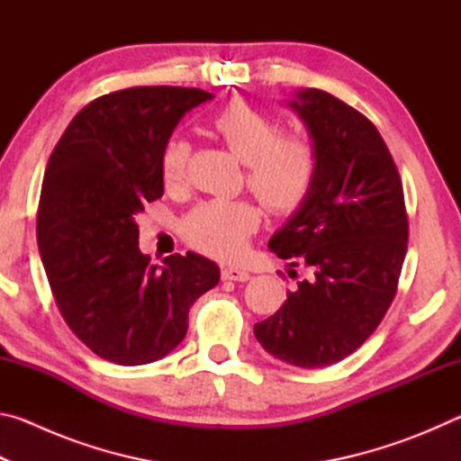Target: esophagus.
Returning <instances> with one entry per match:
<instances>
[{"label": "esophagus", "instance_id": "esophagus-1", "mask_svg": "<svg viewBox=\"0 0 461 461\" xmlns=\"http://www.w3.org/2000/svg\"><path fill=\"white\" fill-rule=\"evenodd\" d=\"M221 278L223 280H233V283H246V280H249V275L246 270H241L238 267H223L221 268Z\"/></svg>", "mask_w": 461, "mask_h": 461}]
</instances>
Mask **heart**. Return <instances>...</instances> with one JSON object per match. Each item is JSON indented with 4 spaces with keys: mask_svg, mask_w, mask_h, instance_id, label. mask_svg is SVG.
<instances>
[{
    "mask_svg": "<svg viewBox=\"0 0 461 461\" xmlns=\"http://www.w3.org/2000/svg\"><path fill=\"white\" fill-rule=\"evenodd\" d=\"M209 128L246 165V183L272 213H293L313 189L319 150L303 131H280V123L244 99H231L215 112ZM191 146L168 138L160 152V176L167 189L186 178ZM260 209L249 201H203L183 217L181 233L193 248L215 258H236L258 230Z\"/></svg>",
    "mask_w": 461,
    "mask_h": 461,
    "instance_id": "1",
    "label": "heart"
}]
</instances>
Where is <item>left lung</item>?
Wrapping results in <instances>:
<instances>
[{
  "mask_svg": "<svg viewBox=\"0 0 461 461\" xmlns=\"http://www.w3.org/2000/svg\"><path fill=\"white\" fill-rule=\"evenodd\" d=\"M288 107L319 150L313 189L268 248L296 280L275 315L254 325L260 346L299 368L354 354L380 325L399 286L409 220L401 175L376 126L321 89Z\"/></svg>",
  "mask_w": 461,
  "mask_h": 461,
  "instance_id": "left-lung-1",
  "label": "left lung"
}]
</instances>
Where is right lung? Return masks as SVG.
<instances>
[{
    "mask_svg": "<svg viewBox=\"0 0 461 461\" xmlns=\"http://www.w3.org/2000/svg\"><path fill=\"white\" fill-rule=\"evenodd\" d=\"M213 99L186 87H130L85 105L50 154L36 238L54 301L93 354L150 364L183 341L189 309L220 283L217 264L173 254L152 267L136 213L165 193L160 152L186 112Z\"/></svg>",
    "mask_w": 461,
    "mask_h": 461,
    "instance_id": "right-lung-1",
    "label": "right lung"
}]
</instances>
